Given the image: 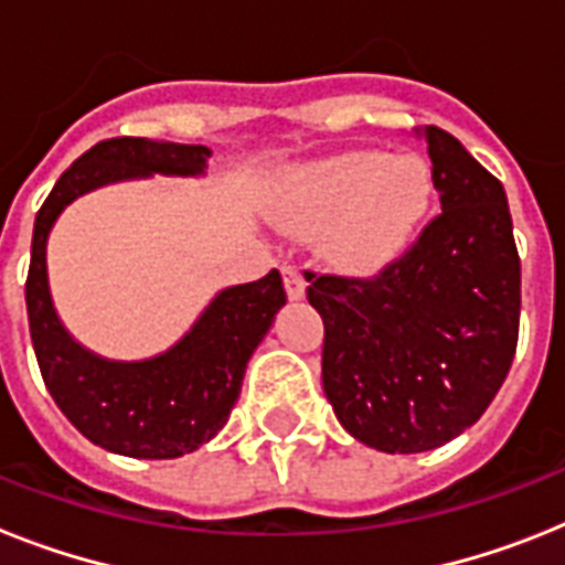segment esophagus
I'll return each mask as SVG.
<instances>
[{
    "mask_svg": "<svg viewBox=\"0 0 565 565\" xmlns=\"http://www.w3.org/2000/svg\"><path fill=\"white\" fill-rule=\"evenodd\" d=\"M284 290H287V299L290 301H301L305 299V292H308V284L301 278L299 269H292V266H284Z\"/></svg>",
    "mask_w": 565,
    "mask_h": 565,
    "instance_id": "obj_1",
    "label": "esophagus"
}]
</instances>
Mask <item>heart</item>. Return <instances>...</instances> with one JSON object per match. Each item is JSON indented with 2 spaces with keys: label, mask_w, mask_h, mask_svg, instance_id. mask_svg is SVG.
<instances>
[{
  "label": "heart",
  "mask_w": 565,
  "mask_h": 565,
  "mask_svg": "<svg viewBox=\"0 0 565 565\" xmlns=\"http://www.w3.org/2000/svg\"><path fill=\"white\" fill-rule=\"evenodd\" d=\"M434 207V172L419 154L345 152L292 170L278 211L349 278H375L402 260Z\"/></svg>",
  "instance_id": "heart-1"
}]
</instances>
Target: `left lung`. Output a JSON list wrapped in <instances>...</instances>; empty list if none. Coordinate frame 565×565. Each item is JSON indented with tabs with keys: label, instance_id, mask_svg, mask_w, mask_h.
<instances>
[{
	"label": "left lung",
	"instance_id": "left-lung-1",
	"mask_svg": "<svg viewBox=\"0 0 565 565\" xmlns=\"http://www.w3.org/2000/svg\"><path fill=\"white\" fill-rule=\"evenodd\" d=\"M425 140L439 213L370 281L308 273L326 322L322 390L358 443L386 455L446 446L481 419L519 340V269L508 193L437 126Z\"/></svg>",
	"mask_w": 565,
	"mask_h": 565
}]
</instances>
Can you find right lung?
Wrapping results in <instances>:
<instances>
[{
    "label": "right lung",
    "mask_w": 565,
    "mask_h": 565,
    "mask_svg": "<svg viewBox=\"0 0 565 565\" xmlns=\"http://www.w3.org/2000/svg\"><path fill=\"white\" fill-rule=\"evenodd\" d=\"M207 161V146L149 137L105 140L57 179L34 220L25 305L40 372L66 419L114 455L172 460L211 443L228 422L248 361L287 305V292L278 269L260 281L225 287L167 352L114 361L78 343L57 317L49 287V234L57 216L93 190L152 175L204 179Z\"/></svg>",
    "instance_id": "1"
}]
</instances>
